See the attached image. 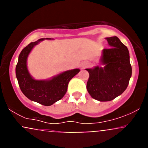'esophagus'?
Listing matches in <instances>:
<instances>
[{
    "label": "esophagus",
    "instance_id": "1",
    "mask_svg": "<svg viewBox=\"0 0 148 148\" xmlns=\"http://www.w3.org/2000/svg\"><path fill=\"white\" fill-rule=\"evenodd\" d=\"M88 64H88V62H82V63H81V67H82V68H85V67H87Z\"/></svg>",
    "mask_w": 148,
    "mask_h": 148
}]
</instances>
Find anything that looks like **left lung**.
Segmentation results:
<instances>
[{"instance_id":"1","label":"left lung","mask_w":148,"mask_h":148,"mask_svg":"<svg viewBox=\"0 0 148 148\" xmlns=\"http://www.w3.org/2000/svg\"><path fill=\"white\" fill-rule=\"evenodd\" d=\"M106 40L111 48L103 49L100 62L103 67L86 69L89 73L88 92L99 101H111L123 94L132 73L127 47L116 36Z\"/></svg>"}]
</instances>
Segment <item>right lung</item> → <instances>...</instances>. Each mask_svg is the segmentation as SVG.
<instances>
[{"instance_id":"1","label":"right lung","mask_w":148,"mask_h":148,"mask_svg":"<svg viewBox=\"0 0 148 148\" xmlns=\"http://www.w3.org/2000/svg\"><path fill=\"white\" fill-rule=\"evenodd\" d=\"M44 40L45 38H42L31 42L21 51L16 66V76L20 89L27 98L48 106L63 97L69 81L80 72V69L65 71L49 80L34 79L27 68V58L33 47Z\"/></svg>"}]
</instances>
